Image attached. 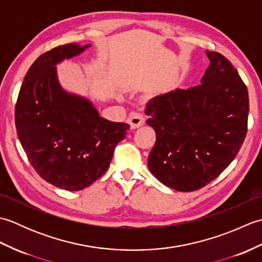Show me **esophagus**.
<instances>
[{
  "label": "esophagus",
  "instance_id": "esophagus-1",
  "mask_svg": "<svg viewBox=\"0 0 262 262\" xmlns=\"http://www.w3.org/2000/svg\"><path fill=\"white\" fill-rule=\"evenodd\" d=\"M127 120H128V122H129L130 128L135 129V128H138L142 125H144V122H145V117H144L141 113L133 111V113H130L129 116H128Z\"/></svg>",
  "mask_w": 262,
  "mask_h": 262
}]
</instances>
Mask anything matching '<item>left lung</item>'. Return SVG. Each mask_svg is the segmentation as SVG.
Wrapping results in <instances>:
<instances>
[{
	"instance_id": "obj_1",
	"label": "left lung",
	"mask_w": 262,
	"mask_h": 262,
	"mask_svg": "<svg viewBox=\"0 0 262 262\" xmlns=\"http://www.w3.org/2000/svg\"><path fill=\"white\" fill-rule=\"evenodd\" d=\"M206 55L210 64L199 85L154 97L145 108L157 134L149 171L178 191L216 179L235 159L248 130L247 85L223 55Z\"/></svg>"
}]
</instances>
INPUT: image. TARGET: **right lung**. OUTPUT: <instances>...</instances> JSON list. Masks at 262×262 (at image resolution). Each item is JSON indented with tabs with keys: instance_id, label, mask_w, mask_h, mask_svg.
Returning a JSON list of instances; mask_svg holds the SVG:
<instances>
[{
	"instance_id": "right-lung-1",
	"label": "right lung",
	"mask_w": 262,
	"mask_h": 262,
	"mask_svg": "<svg viewBox=\"0 0 262 262\" xmlns=\"http://www.w3.org/2000/svg\"><path fill=\"white\" fill-rule=\"evenodd\" d=\"M88 47L66 43L40 55L27 72L14 110L16 134L32 168L69 191L82 190L107 171L129 129L100 117L90 101L59 85L55 65Z\"/></svg>"
}]
</instances>
